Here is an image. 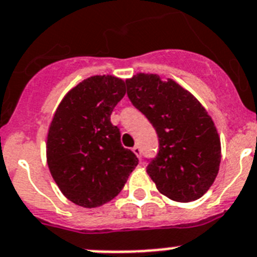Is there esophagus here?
Masks as SVG:
<instances>
[{
    "mask_svg": "<svg viewBox=\"0 0 257 257\" xmlns=\"http://www.w3.org/2000/svg\"><path fill=\"white\" fill-rule=\"evenodd\" d=\"M132 150H133V153H135L136 155H137L138 158H140V159H141V147L138 146V145H136V146L133 147Z\"/></svg>",
    "mask_w": 257,
    "mask_h": 257,
    "instance_id": "1",
    "label": "esophagus"
}]
</instances>
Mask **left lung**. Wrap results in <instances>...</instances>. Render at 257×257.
<instances>
[{
    "instance_id": "8db88e82",
    "label": "left lung",
    "mask_w": 257,
    "mask_h": 257,
    "mask_svg": "<svg viewBox=\"0 0 257 257\" xmlns=\"http://www.w3.org/2000/svg\"><path fill=\"white\" fill-rule=\"evenodd\" d=\"M128 98L155 128L159 151L147 173L163 195L176 202L199 199L215 181L221 144L211 116L173 80L138 73L126 80Z\"/></svg>"
}]
</instances>
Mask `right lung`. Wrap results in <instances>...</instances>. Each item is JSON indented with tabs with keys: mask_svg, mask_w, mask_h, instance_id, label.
I'll use <instances>...</instances> for the list:
<instances>
[{
	"mask_svg": "<svg viewBox=\"0 0 257 257\" xmlns=\"http://www.w3.org/2000/svg\"><path fill=\"white\" fill-rule=\"evenodd\" d=\"M125 84L115 76H91L67 93L51 120L49 169L63 195L77 206L110 202L138 164L110 119L125 95Z\"/></svg>",
	"mask_w": 257,
	"mask_h": 257,
	"instance_id": "add662e5",
	"label": "right lung"
}]
</instances>
